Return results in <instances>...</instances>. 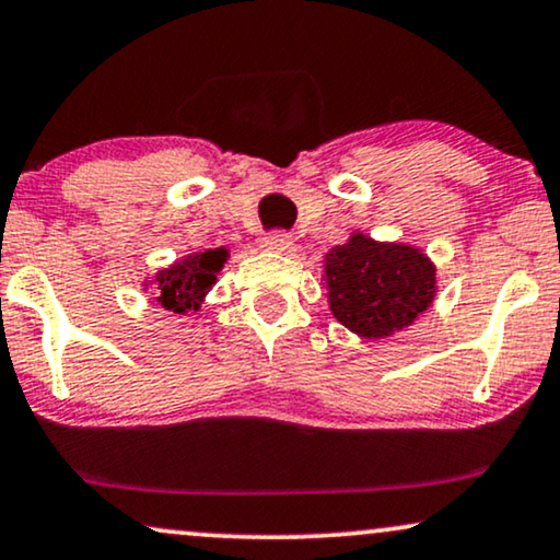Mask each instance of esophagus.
<instances>
[{"label": "esophagus", "instance_id": "esophagus-1", "mask_svg": "<svg viewBox=\"0 0 560 560\" xmlns=\"http://www.w3.org/2000/svg\"><path fill=\"white\" fill-rule=\"evenodd\" d=\"M264 248L266 250H273V253H284V256H292V253L296 250L294 248V241L289 237L287 233H271L264 237Z\"/></svg>", "mask_w": 560, "mask_h": 560}]
</instances>
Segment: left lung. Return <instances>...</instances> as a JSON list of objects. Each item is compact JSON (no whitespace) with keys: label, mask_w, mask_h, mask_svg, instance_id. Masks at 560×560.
Masks as SVG:
<instances>
[{"label":"left lung","mask_w":560,"mask_h":560,"mask_svg":"<svg viewBox=\"0 0 560 560\" xmlns=\"http://www.w3.org/2000/svg\"><path fill=\"white\" fill-rule=\"evenodd\" d=\"M323 264L332 317L358 338H392L435 302L438 268L417 245L374 241L353 230Z\"/></svg>","instance_id":"1"}]
</instances>
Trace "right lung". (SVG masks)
<instances>
[{"instance_id":"obj_1","label":"right lung","mask_w":560,"mask_h":560,"mask_svg":"<svg viewBox=\"0 0 560 560\" xmlns=\"http://www.w3.org/2000/svg\"><path fill=\"white\" fill-rule=\"evenodd\" d=\"M230 258L228 248H207L174 260V264L155 271L151 281H143V289H155V302L174 315L199 312L207 294L218 284V273Z\"/></svg>"}]
</instances>
